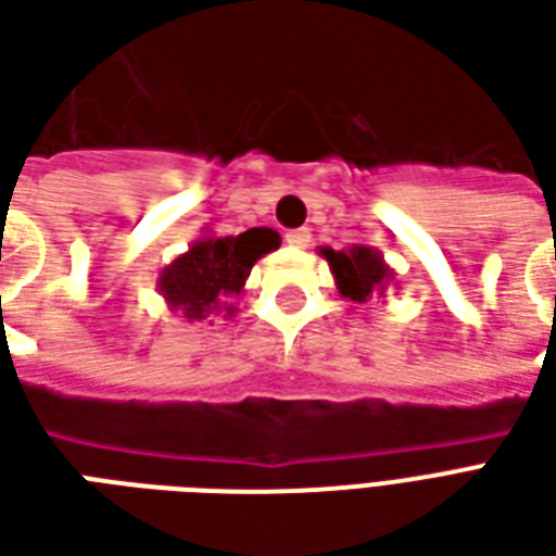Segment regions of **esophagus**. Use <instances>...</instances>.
Here are the masks:
<instances>
[{
  "label": "esophagus",
  "mask_w": 556,
  "mask_h": 556,
  "mask_svg": "<svg viewBox=\"0 0 556 556\" xmlns=\"http://www.w3.org/2000/svg\"><path fill=\"white\" fill-rule=\"evenodd\" d=\"M309 241H313V235H309V229H291V231H286V243H289V247H298V250H303V247H309Z\"/></svg>",
  "instance_id": "obj_1"
}]
</instances>
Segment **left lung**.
I'll return each instance as SVG.
<instances>
[{
  "mask_svg": "<svg viewBox=\"0 0 556 556\" xmlns=\"http://www.w3.org/2000/svg\"><path fill=\"white\" fill-rule=\"evenodd\" d=\"M318 253L327 258L330 274L337 279L339 294L354 303L372 301L375 294L384 298L387 286L396 279L393 267L387 265L384 255L378 253L375 247H363V243H354L349 250L321 247Z\"/></svg>",
  "mask_w": 556,
  "mask_h": 556,
  "instance_id": "1",
  "label": "left lung"
}]
</instances>
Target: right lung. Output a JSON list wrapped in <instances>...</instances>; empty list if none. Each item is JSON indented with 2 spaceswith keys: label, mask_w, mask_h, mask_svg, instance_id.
<instances>
[{
  "label": "right lung",
  "mask_w": 556,
  "mask_h": 556,
  "mask_svg": "<svg viewBox=\"0 0 556 556\" xmlns=\"http://www.w3.org/2000/svg\"><path fill=\"white\" fill-rule=\"evenodd\" d=\"M277 247L279 235L274 229H247L226 238L205 231L187 253L160 270L157 291L169 313H181L190 325L211 321L214 315L229 318L235 315L231 298L241 294L253 265Z\"/></svg>",
  "instance_id": "1"
}]
</instances>
